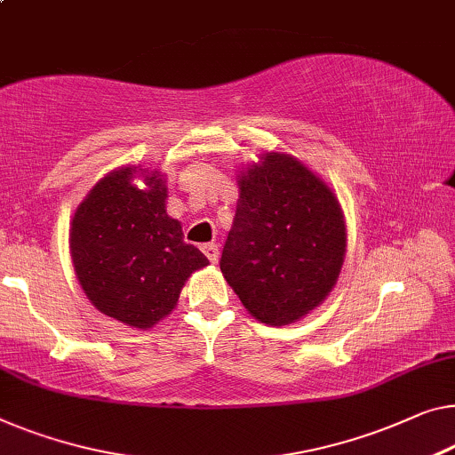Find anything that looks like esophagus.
I'll return each mask as SVG.
<instances>
[{"label":"esophagus","mask_w":455,"mask_h":455,"mask_svg":"<svg viewBox=\"0 0 455 455\" xmlns=\"http://www.w3.org/2000/svg\"><path fill=\"white\" fill-rule=\"evenodd\" d=\"M202 253L208 257L210 263H216L219 261V245H214V243H206V245H202Z\"/></svg>","instance_id":"1"}]
</instances>
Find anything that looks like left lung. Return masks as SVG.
Listing matches in <instances>:
<instances>
[{"label":"left lung","mask_w":455,"mask_h":455,"mask_svg":"<svg viewBox=\"0 0 455 455\" xmlns=\"http://www.w3.org/2000/svg\"><path fill=\"white\" fill-rule=\"evenodd\" d=\"M239 180L220 269L261 323H294L333 290L345 222L333 192L290 155L267 153Z\"/></svg>","instance_id":"left-lung-1"}]
</instances>
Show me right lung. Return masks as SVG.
<instances>
[{
    "instance_id": "add662e5",
    "label": "right lung",
    "mask_w": 455,
    "mask_h": 455,
    "mask_svg": "<svg viewBox=\"0 0 455 455\" xmlns=\"http://www.w3.org/2000/svg\"><path fill=\"white\" fill-rule=\"evenodd\" d=\"M134 172L118 169L93 186L73 216L69 243L93 307L128 327L148 329L172 313L189 274L208 259L167 216L161 175H145L140 189Z\"/></svg>"
}]
</instances>
